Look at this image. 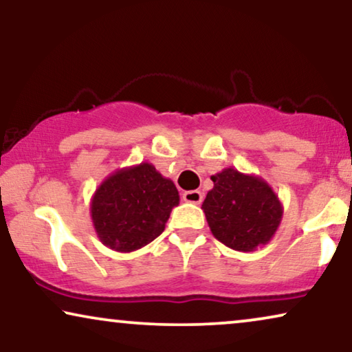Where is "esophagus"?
I'll return each mask as SVG.
<instances>
[{
    "instance_id": "1",
    "label": "esophagus",
    "mask_w": 352,
    "mask_h": 352,
    "mask_svg": "<svg viewBox=\"0 0 352 352\" xmlns=\"http://www.w3.org/2000/svg\"><path fill=\"white\" fill-rule=\"evenodd\" d=\"M182 200L187 201V204L200 205L201 200H204V195H201L200 190H187L182 194Z\"/></svg>"
}]
</instances>
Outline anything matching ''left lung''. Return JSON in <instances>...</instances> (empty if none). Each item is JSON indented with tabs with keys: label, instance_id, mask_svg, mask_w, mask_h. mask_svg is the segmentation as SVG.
Segmentation results:
<instances>
[{
	"label": "left lung",
	"instance_id": "1",
	"mask_svg": "<svg viewBox=\"0 0 352 352\" xmlns=\"http://www.w3.org/2000/svg\"><path fill=\"white\" fill-rule=\"evenodd\" d=\"M211 181L214 186L201 205L211 234L237 252H254L271 242L283 216L272 187L235 168H224Z\"/></svg>",
	"mask_w": 352,
	"mask_h": 352
}]
</instances>
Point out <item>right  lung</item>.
<instances>
[{"instance_id":"obj_1","label":"right lung","mask_w":352,"mask_h":352,"mask_svg":"<svg viewBox=\"0 0 352 352\" xmlns=\"http://www.w3.org/2000/svg\"><path fill=\"white\" fill-rule=\"evenodd\" d=\"M177 205L175 182L142 162L105 177L91 197L89 211L100 242L113 252L129 253L157 239Z\"/></svg>"}]
</instances>
